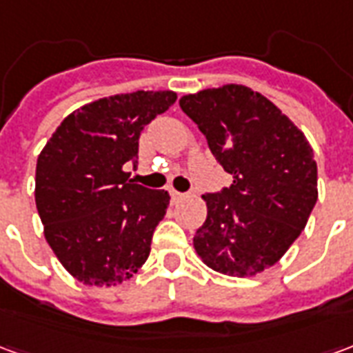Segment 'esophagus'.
Masks as SVG:
<instances>
[{
    "mask_svg": "<svg viewBox=\"0 0 353 353\" xmlns=\"http://www.w3.org/2000/svg\"><path fill=\"white\" fill-rule=\"evenodd\" d=\"M170 196H172V202H181V200L187 199V194H183V192H177V191H170Z\"/></svg>",
    "mask_w": 353,
    "mask_h": 353,
    "instance_id": "esophagus-1",
    "label": "esophagus"
}]
</instances>
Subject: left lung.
I'll return each instance as SVG.
<instances>
[{
  "label": "left lung",
  "instance_id": "8db88e82",
  "mask_svg": "<svg viewBox=\"0 0 353 353\" xmlns=\"http://www.w3.org/2000/svg\"><path fill=\"white\" fill-rule=\"evenodd\" d=\"M179 105L232 176L229 189L202 194L208 215L194 250L215 272L261 274L285 255L316 206L310 143L272 101L244 85L187 94Z\"/></svg>",
  "mask_w": 353,
  "mask_h": 353
}]
</instances>
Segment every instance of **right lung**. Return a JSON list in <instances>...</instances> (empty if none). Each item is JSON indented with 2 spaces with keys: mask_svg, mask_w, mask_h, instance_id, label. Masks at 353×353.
Segmentation results:
<instances>
[{
  "mask_svg": "<svg viewBox=\"0 0 353 353\" xmlns=\"http://www.w3.org/2000/svg\"><path fill=\"white\" fill-rule=\"evenodd\" d=\"M172 90L115 94L75 109L35 166V206L58 261L75 280L111 288L130 280L151 252L170 194L128 179L139 134L174 105Z\"/></svg>",
  "mask_w": 353,
  "mask_h": 353,
  "instance_id": "obj_1",
  "label": "right lung"
}]
</instances>
